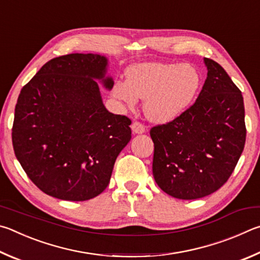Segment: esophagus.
I'll return each instance as SVG.
<instances>
[{"label": "esophagus", "mask_w": 260, "mask_h": 260, "mask_svg": "<svg viewBox=\"0 0 260 260\" xmlns=\"http://www.w3.org/2000/svg\"><path fill=\"white\" fill-rule=\"evenodd\" d=\"M131 129H133V133L135 135H142L144 134L146 129H145V126L142 124V123H139L137 121H135L133 123V125H131Z\"/></svg>", "instance_id": "obj_1"}]
</instances>
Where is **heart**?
<instances>
[{
    "label": "heart",
    "instance_id": "obj_1",
    "mask_svg": "<svg viewBox=\"0 0 260 260\" xmlns=\"http://www.w3.org/2000/svg\"><path fill=\"white\" fill-rule=\"evenodd\" d=\"M125 77V82L114 83V97L129 108L145 100V114L156 123H169L183 115L201 83L197 68L188 63L143 62L130 67Z\"/></svg>",
    "mask_w": 260,
    "mask_h": 260
}]
</instances>
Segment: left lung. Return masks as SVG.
Here are the masks:
<instances>
[{
  "mask_svg": "<svg viewBox=\"0 0 260 260\" xmlns=\"http://www.w3.org/2000/svg\"><path fill=\"white\" fill-rule=\"evenodd\" d=\"M208 74L183 115L152 127L153 176L163 192L195 200L230 178L245 144L243 97L219 63L203 59Z\"/></svg>",
  "mask_w": 260,
  "mask_h": 260,
  "instance_id": "8db88e82",
  "label": "left lung"
}]
</instances>
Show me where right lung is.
<instances>
[{
	"mask_svg": "<svg viewBox=\"0 0 260 260\" xmlns=\"http://www.w3.org/2000/svg\"><path fill=\"white\" fill-rule=\"evenodd\" d=\"M108 59L97 53L53 58L21 89L12 145L29 179L50 197L85 201L103 193L131 139V121L109 113Z\"/></svg>",
	"mask_w": 260,
	"mask_h": 260,
	"instance_id": "obj_1",
	"label": "right lung"
}]
</instances>
